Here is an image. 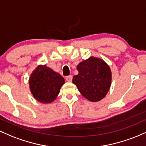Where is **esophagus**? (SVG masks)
Listing matches in <instances>:
<instances>
[{
    "label": "esophagus",
    "mask_w": 146,
    "mask_h": 146,
    "mask_svg": "<svg viewBox=\"0 0 146 146\" xmlns=\"http://www.w3.org/2000/svg\"><path fill=\"white\" fill-rule=\"evenodd\" d=\"M72 79H73V77H72V76H68L66 78V80L67 82H71Z\"/></svg>",
    "instance_id": "obj_1"
}]
</instances>
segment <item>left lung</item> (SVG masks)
Wrapping results in <instances>:
<instances>
[{
  "mask_svg": "<svg viewBox=\"0 0 146 146\" xmlns=\"http://www.w3.org/2000/svg\"><path fill=\"white\" fill-rule=\"evenodd\" d=\"M78 73L73 83L82 95L92 102L100 100L106 96L111 82V73L104 61L95 57L80 62L77 66Z\"/></svg>",
  "mask_w": 146,
  "mask_h": 146,
  "instance_id": "8db88e82",
  "label": "left lung"
}]
</instances>
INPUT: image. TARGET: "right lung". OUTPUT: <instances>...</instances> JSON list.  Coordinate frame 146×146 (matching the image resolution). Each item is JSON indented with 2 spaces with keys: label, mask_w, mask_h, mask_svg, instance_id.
I'll return each mask as SVG.
<instances>
[{
  "label": "right lung",
  "mask_w": 146,
  "mask_h": 146,
  "mask_svg": "<svg viewBox=\"0 0 146 146\" xmlns=\"http://www.w3.org/2000/svg\"><path fill=\"white\" fill-rule=\"evenodd\" d=\"M29 83L33 96L38 101L49 103L58 96L61 87L64 84V79L44 65L38 66L33 72Z\"/></svg>",
  "instance_id": "add662e5"
}]
</instances>
